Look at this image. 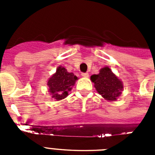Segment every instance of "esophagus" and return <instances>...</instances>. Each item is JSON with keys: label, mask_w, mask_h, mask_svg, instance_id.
Listing matches in <instances>:
<instances>
[{"label": "esophagus", "mask_w": 155, "mask_h": 155, "mask_svg": "<svg viewBox=\"0 0 155 155\" xmlns=\"http://www.w3.org/2000/svg\"><path fill=\"white\" fill-rule=\"evenodd\" d=\"M81 75H82V76H83V77H85V78H87V77H88V76H89V74H88L87 72H83Z\"/></svg>", "instance_id": "esophagus-1"}]
</instances>
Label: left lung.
I'll return each mask as SVG.
<instances>
[{"label": "left lung", "instance_id": "left-lung-1", "mask_svg": "<svg viewBox=\"0 0 155 155\" xmlns=\"http://www.w3.org/2000/svg\"><path fill=\"white\" fill-rule=\"evenodd\" d=\"M97 91L109 101H115L123 90L121 81L114 75L109 67L100 70L97 75L91 76Z\"/></svg>", "mask_w": 155, "mask_h": 155}]
</instances>
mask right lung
I'll list each match as a JSON object with an SVG mask.
<instances>
[{
  "mask_svg": "<svg viewBox=\"0 0 155 155\" xmlns=\"http://www.w3.org/2000/svg\"><path fill=\"white\" fill-rule=\"evenodd\" d=\"M77 79L73 73L68 72L64 68L58 67L56 73L49 78L47 83L52 97L58 101L67 97Z\"/></svg>",
  "mask_w": 155,
  "mask_h": 155,
  "instance_id": "add662e5",
  "label": "right lung"
}]
</instances>
